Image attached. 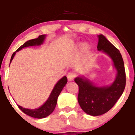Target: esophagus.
Masks as SVG:
<instances>
[{
  "mask_svg": "<svg viewBox=\"0 0 135 135\" xmlns=\"http://www.w3.org/2000/svg\"><path fill=\"white\" fill-rule=\"evenodd\" d=\"M76 76V74L74 72H69L67 75V78L69 81H73Z\"/></svg>",
  "mask_w": 135,
  "mask_h": 135,
  "instance_id": "1",
  "label": "esophagus"
}]
</instances>
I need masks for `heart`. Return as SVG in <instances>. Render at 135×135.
Segmentation results:
<instances>
[{
    "mask_svg": "<svg viewBox=\"0 0 135 135\" xmlns=\"http://www.w3.org/2000/svg\"><path fill=\"white\" fill-rule=\"evenodd\" d=\"M85 46V47H86V46Z\"/></svg>",
    "mask_w": 135,
    "mask_h": 135,
    "instance_id": "obj_1",
    "label": "heart"
}]
</instances>
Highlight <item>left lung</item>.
<instances>
[{
  "mask_svg": "<svg viewBox=\"0 0 135 135\" xmlns=\"http://www.w3.org/2000/svg\"><path fill=\"white\" fill-rule=\"evenodd\" d=\"M98 37V50L111 57L118 73L114 82L109 87H95L87 79H75L79 86V104L85 112L91 116H99L108 112L122 95L126 85L124 65L120 51L103 35Z\"/></svg>",
  "mask_w": 135,
  "mask_h": 135,
  "instance_id": "left-lung-1",
  "label": "left lung"
}]
</instances>
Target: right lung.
Masks as SVG:
<instances>
[{
    "label": "right lung",
    "mask_w": 135,
    "mask_h": 135,
    "mask_svg": "<svg viewBox=\"0 0 135 135\" xmlns=\"http://www.w3.org/2000/svg\"><path fill=\"white\" fill-rule=\"evenodd\" d=\"M44 37L45 36L42 35V36H39L37 38L33 39V40H31L27 41L25 43H24L21 46L19 47L17 51L20 50L22 48H25L27 46H36V45L42 44L43 43L44 40ZM15 54V52L13 53V55H12L10 63L11 62V60H13ZM66 83H67V77L65 76L59 82L57 83L55 87L53 89L51 93L49 98L46 101V102L43 105L40 107L39 108L34 109V110H30V109L23 108H22L20 105H17L18 107H19V108L23 112L25 113V114L31 116L33 118H43L49 116L50 114H51L52 113V112L55 109L58 97L60 95L61 91L62 90L63 87H65V85L66 84Z\"/></svg>",
    "instance_id": "add662e5"
}]
</instances>
